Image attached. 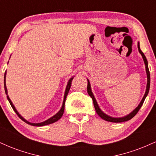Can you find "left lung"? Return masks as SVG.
<instances>
[{
	"label": "left lung",
	"instance_id": "1",
	"mask_svg": "<svg viewBox=\"0 0 156 156\" xmlns=\"http://www.w3.org/2000/svg\"><path fill=\"white\" fill-rule=\"evenodd\" d=\"M138 49H139V52L140 53V54L142 56L143 60H144V64H145V69H146V73H147V87H146V91L145 93H144V97L142 98L141 101L139 104L138 105V106L136 108L133 112H131L130 114H128V115L124 116V117H111V116L108 115V114H105L103 111L101 110V108L99 107V105L98 104V102H97L95 98H94V94L92 92V89H91V84L90 82H89V79H87V82H88V84H87V92H88L89 95L92 98V101H93V103H94V108H95V111L97 112V114L101 117L102 119H103L105 121H108V122H125V121H128L129 119H132L136 114H137L138 112L139 111V109L141 107V105H143V103H144V100H145L146 97L147 96L148 93H149V90H150V71H149V68H148V62L147 60L145 55H144L143 52L141 51L140 49V46H139V42H138Z\"/></svg>",
	"mask_w": 156,
	"mask_h": 156
}]
</instances>
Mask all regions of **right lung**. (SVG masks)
Masks as SVG:
<instances>
[{"label":"right lung","mask_w":156,"mask_h":156,"mask_svg":"<svg viewBox=\"0 0 156 156\" xmlns=\"http://www.w3.org/2000/svg\"><path fill=\"white\" fill-rule=\"evenodd\" d=\"M9 63V62H8ZM6 72H5V74H4V89H5V92H6V94L7 95V99H8L9 102L11 106L12 107V108H13V110L15 111L16 114H17V116L20 118L21 119H22L23 121H24L25 122L27 123V124L28 125H33V126H37V127H40V126H44V125H49V124H52V123L58 121V119H60L61 117H62V115H63L64 114V105H65V101H66V98H67V96L68 94V93H69V89H70L71 87V84H72V80L73 79V78H74L75 76H73L72 78H69V80H68L67 82V87H66V89H65V92H64V100H63V103H62V108H60V110L58 111V112L56 113V114H55V115H53V117H51V118H49V119H48L47 120L44 121V122H39V123H33V122H30L27 121L26 119H24L22 116L20 115V114H19V112H17V109L15 107V105H13V103H12V101L10 100L9 97L8 95V91H7V88H6Z\"/></svg>","instance_id":"1"}]
</instances>
